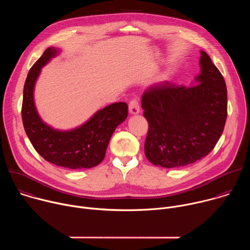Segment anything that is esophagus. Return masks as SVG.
<instances>
[{
	"instance_id": "obj_1",
	"label": "esophagus",
	"mask_w": 250,
	"mask_h": 250,
	"mask_svg": "<svg viewBox=\"0 0 250 250\" xmlns=\"http://www.w3.org/2000/svg\"><path fill=\"white\" fill-rule=\"evenodd\" d=\"M128 110H129V113L131 115H136L139 113L140 111V108H139V103L136 99H133L129 102V104H128Z\"/></svg>"
}]
</instances>
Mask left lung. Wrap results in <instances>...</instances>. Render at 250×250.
Segmentation results:
<instances>
[{"label":"left lung","mask_w":250,"mask_h":250,"mask_svg":"<svg viewBox=\"0 0 250 250\" xmlns=\"http://www.w3.org/2000/svg\"><path fill=\"white\" fill-rule=\"evenodd\" d=\"M197 85L164 82L149 87L141 106L148 122L146 158L154 165L178 168L208 155L220 139L228 116L225 79L209 56L201 51Z\"/></svg>","instance_id":"obj_1"}]
</instances>
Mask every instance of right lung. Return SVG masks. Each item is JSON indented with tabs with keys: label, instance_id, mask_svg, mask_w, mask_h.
<instances>
[{
	"label": "right lung",
	"instance_id": "obj_1",
	"mask_svg": "<svg viewBox=\"0 0 250 250\" xmlns=\"http://www.w3.org/2000/svg\"><path fill=\"white\" fill-rule=\"evenodd\" d=\"M58 52L54 47L47 48L29 70L23 87V127L34 149L46 161L68 169L92 168L104 158L114 131L127 117V104L120 102L106 105L71 130H57L43 123L35 108L33 89L42 68Z\"/></svg>",
	"mask_w": 250,
	"mask_h": 250
}]
</instances>
